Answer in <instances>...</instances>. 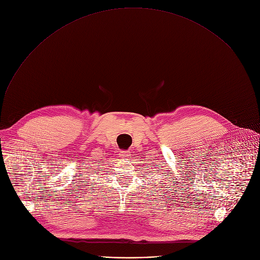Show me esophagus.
Here are the masks:
<instances>
[{
  "mask_svg": "<svg viewBox=\"0 0 260 260\" xmlns=\"http://www.w3.org/2000/svg\"><path fill=\"white\" fill-rule=\"evenodd\" d=\"M121 156H122L123 158H126V157L129 156V152H128V151H121Z\"/></svg>",
  "mask_w": 260,
  "mask_h": 260,
  "instance_id": "34e87169",
  "label": "esophagus"
}]
</instances>
